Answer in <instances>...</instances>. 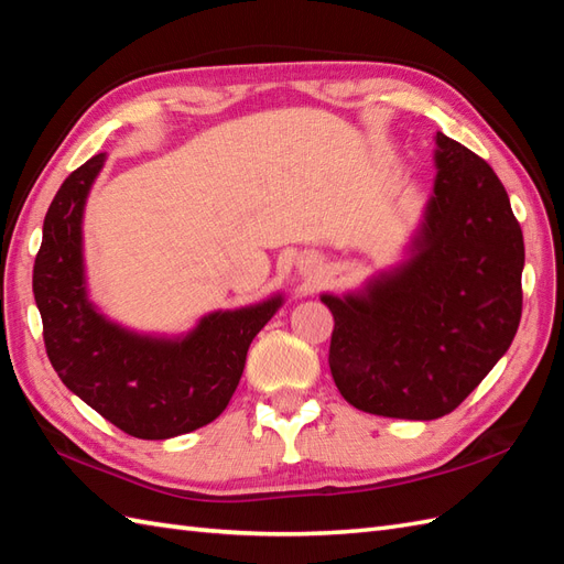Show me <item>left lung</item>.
Instances as JSON below:
<instances>
[{
  "label": "left lung",
  "instance_id": "left-lung-1",
  "mask_svg": "<svg viewBox=\"0 0 564 564\" xmlns=\"http://www.w3.org/2000/svg\"><path fill=\"white\" fill-rule=\"evenodd\" d=\"M435 141V189L411 259L362 293L322 295L334 382L372 415L452 413L519 329L523 235L509 196L480 155L442 132Z\"/></svg>",
  "mask_w": 564,
  "mask_h": 564
}]
</instances>
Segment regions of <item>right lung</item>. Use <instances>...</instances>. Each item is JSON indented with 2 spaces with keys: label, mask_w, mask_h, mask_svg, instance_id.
Wrapping results in <instances>:
<instances>
[{
  "label": "right lung",
  "mask_w": 564,
  "mask_h": 564,
  "mask_svg": "<svg viewBox=\"0 0 564 564\" xmlns=\"http://www.w3.org/2000/svg\"><path fill=\"white\" fill-rule=\"evenodd\" d=\"M102 163L98 153L76 167L45 214L33 293L47 358L69 391L127 435H185L226 411L252 338L283 297L206 314L182 338L141 336L105 319L86 295L82 247L84 204Z\"/></svg>",
  "instance_id": "right-lung-1"
}]
</instances>
